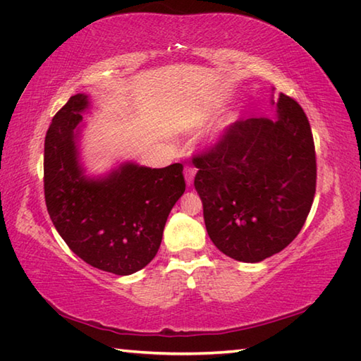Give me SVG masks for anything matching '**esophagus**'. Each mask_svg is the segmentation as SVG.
<instances>
[{
    "label": "esophagus",
    "mask_w": 361,
    "mask_h": 361,
    "mask_svg": "<svg viewBox=\"0 0 361 361\" xmlns=\"http://www.w3.org/2000/svg\"><path fill=\"white\" fill-rule=\"evenodd\" d=\"M185 182L187 185H192L193 183V179H195V174H196V169L193 166H185Z\"/></svg>",
    "instance_id": "34e87169"
}]
</instances>
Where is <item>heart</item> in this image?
<instances>
[{"instance_id":"obj_1","label":"heart","mask_w":361,"mask_h":361,"mask_svg":"<svg viewBox=\"0 0 361 361\" xmlns=\"http://www.w3.org/2000/svg\"><path fill=\"white\" fill-rule=\"evenodd\" d=\"M220 137V132H215L214 135H212V137H210V140H212V141H215L216 138H219Z\"/></svg>"}]
</instances>
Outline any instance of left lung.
Returning a JSON list of instances; mask_svg holds the SVG:
<instances>
[{
	"instance_id": "left-lung-1",
	"label": "left lung",
	"mask_w": 361,
	"mask_h": 361,
	"mask_svg": "<svg viewBox=\"0 0 361 361\" xmlns=\"http://www.w3.org/2000/svg\"><path fill=\"white\" fill-rule=\"evenodd\" d=\"M193 163L204 223L221 253L261 262L300 233L316 193V151L294 99L280 94L275 118L234 122Z\"/></svg>"
}]
</instances>
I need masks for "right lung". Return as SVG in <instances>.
Returning a JSON list of instances; mask_svg holds the SVG:
<instances>
[{
    "label": "right lung",
    "mask_w": 361,
    "mask_h": 361,
    "mask_svg": "<svg viewBox=\"0 0 361 361\" xmlns=\"http://www.w3.org/2000/svg\"><path fill=\"white\" fill-rule=\"evenodd\" d=\"M86 94L54 114L45 137V204L54 228L92 267L132 275L154 259L169 212L185 192L182 163L147 168L127 161L104 178H87L80 163Z\"/></svg>",
    "instance_id": "right-lung-1"
}]
</instances>
